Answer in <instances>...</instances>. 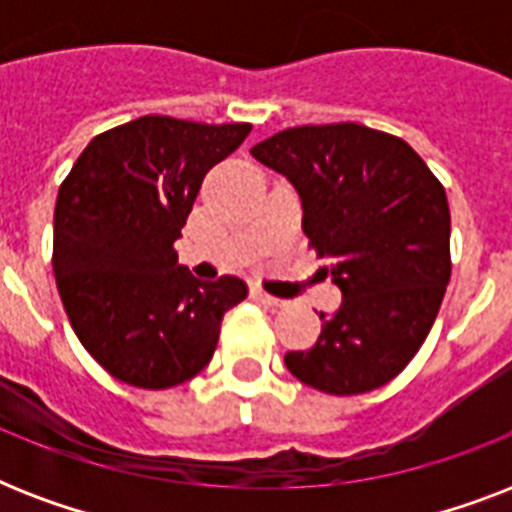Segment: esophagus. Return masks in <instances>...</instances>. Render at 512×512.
<instances>
[{
    "mask_svg": "<svg viewBox=\"0 0 512 512\" xmlns=\"http://www.w3.org/2000/svg\"><path fill=\"white\" fill-rule=\"evenodd\" d=\"M252 297H255L257 303H263L265 308H284V300H279V297L268 295V292H263V289H252Z\"/></svg>",
    "mask_w": 512,
    "mask_h": 512,
    "instance_id": "1",
    "label": "esophagus"
}]
</instances>
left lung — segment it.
Wrapping results in <instances>:
<instances>
[{
  "label": "left lung",
  "mask_w": 512,
  "mask_h": 512,
  "mask_svg": "<svg viewBox=\"0 0 512 512\" xmlns=\"http://www.w3.org/2000/svg\"><path fill=\"white\" fill-rule=\"evenodd\" d=\"M249 154L295 185L303 231L342 292L321 335L284 364L332 396L382 388L428 337L452 276L449 201L417 151L364 124H305Z\"/></svg>",
  "instance_id": "obj_1"
}]
</instances>
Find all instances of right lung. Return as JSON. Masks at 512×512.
I'll return each instance as SVG.
<instances>
[{
	"mask_svg": "<svg viewBox=\"0 0 512 512\" xmlns=\"http://www.w3.org/2000/svg\"><path fill=\"white\" fill-rule=\"evenodd\" d=\"M252 124L140 116L90 140L55 204L52 271L87 353L116 380L175 388L209 364L225 311L247 297L236 276L199 281L175 241L217 162Z\"/></svg>",
	"mask_w": 512,
	"mask_h": 512,
	"instance_id": "obj_1",
	"label": "right lung"
}]
</instances>
